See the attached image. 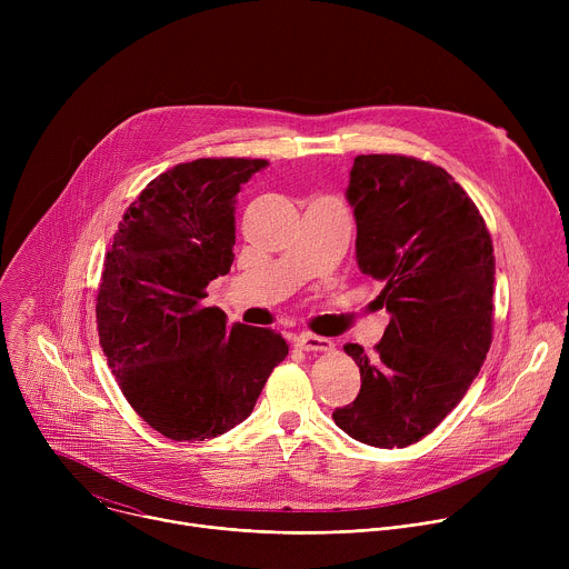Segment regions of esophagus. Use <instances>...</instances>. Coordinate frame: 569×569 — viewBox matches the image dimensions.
Masks as SVG:
<instances>
[{
    "label": "esophagus",
    "instance_id": "obj_1",
    "mask_svg": "<svg viewBox=\"0 0 569 569\" xmlns=\"http://www.w3.org/2000/svg\"><path fill=\"white\" fill-rule=\"evenodd\" d=\"M295 345L303 351H331L333 349V342L329 338H319L312 333H299L295 338Z\"/></svg>",
    "mask_w": 569,
    "mask_h": 569
}]
</instances>
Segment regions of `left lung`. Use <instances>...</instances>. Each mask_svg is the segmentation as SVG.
I'll use <instances>...</instances> for the list:
<instances>
[{
    "label": "left lung",
    "mask_w": 569,
    "mask_h": 569,
    "mask_svg": "<svg viewBox=\"0 0 569 569\" xmlns=\"http://www.w3.org/2000/svg\"><path fill=\"white\" fill-rule=\"evenodd\" d=\"M347 200L356 261L385 281L389 327L360 367V393L333 421L351 439L405 448L430 435L479 373L493 333V242L475 202L441 167L402 154H358Z\"/></svg>",
    "instance_id": "8db88e82"
}]
</instances>
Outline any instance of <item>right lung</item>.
Listing matches in <instances>:
<instances>
[{
	"label": "right lung",
	"instance_id": "right-lung-1",
	"mask_svg": "<svg viewBox=\"0 0 569 569\" xmlns=\"http://www.w3.org/2000/svg\"><path fill=\"white\" fill-rule=\"evenodd\" d=\"M266 159H196L154 178L123 213L97 297L99 342L134 412L173 441L246 421L288 356L272 329L204 306L229 272L236 196Z\"/></svg>",
	"mask_w": 569,
	"mask_h": 569
}]
</instances>
